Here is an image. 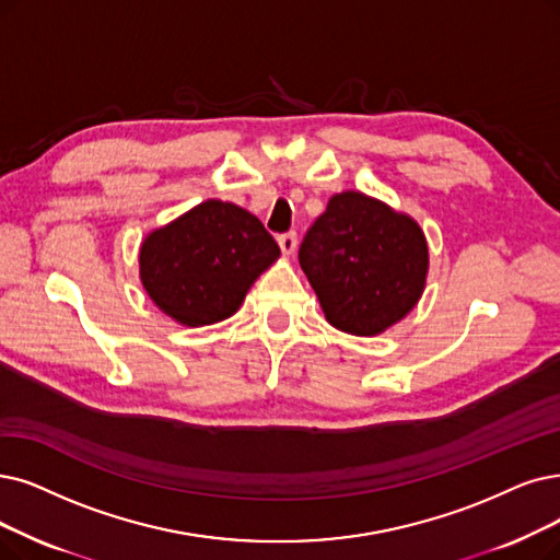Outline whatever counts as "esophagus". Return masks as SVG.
<instances>
[{
	"mask_svg": "<svg viewBox=\"0 0 560 560\" xmlns=\"http://www.w3.org/2000/svg\"><path fill=\"white\" fill-rule=\"evenodd\" d=\"M278 243H280V248H282L284 255H292L296 250V245H299V236H296V232H287V234L278 236Z\"/></svg>",
	"mask_w": 560,
	"mask_h": 560,
	"instance_id": "1",
	"label": "esophagus"
}]
</instances>
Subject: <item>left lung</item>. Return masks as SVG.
I'll list each match as a JSON object with an SVG mask.
<instances>
[{
  "label": "left lung",
  "mask_w": 560,
  "mask_h": 560,
  "mask_svg": "<svg viewBox=\"0 0 560 560\" xmlns=\"http://www.w3.org/2000/svg\"><path fill=\"white\" fill-rule=\"evenodd\" d=\"M299 261L335 328L376 335L418 303L428 243L409 215L363 192H342L303 236Z\"/></svg>",
  "instance_id": "8db88e82"
}]
</instances>
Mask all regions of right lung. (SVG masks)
Masks as SVG:
<instances>
[{
	"instance_id": "right-lung-1",
	"label": "right lung",
	"mask_w": 560,
	"mask_h": 560,
	"mask_svg": "<svg viewBox=\"0 0 560 560\" xmlns=\"http://www.w3.org/2000/svg\"><path fill=\"white\" fill-rule=\"evenodd\" d=\"M278 255L276 238L253 213L209 199L147 236L140 276L172 319L207 326L232 317Z\"/></svg>"
}]
</instances>
